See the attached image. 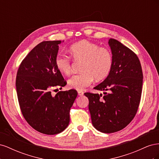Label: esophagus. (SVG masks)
<instances>
[{
    "instance_id": "1",
    "label": "esophagus",
    "mask_w": 159,
    "mask_h": 159,
    "mask_svg": "<svg viewBox=\"0 0 159 159\" xmlns=\"http://www.w3.org/2000/svg\"><path fill=\"white\" fill-rule=\"evenodd\" d=\"M78 95H79L80 96H82V95H84V92H83L82 91H78Z\"/></svg>"
}]
</instances>
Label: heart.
Returning <instances> with one entry per match:
<instances>
[{"instance_id": "b5f03b06", "label": "heart", "mask_w": 159, "mask_h": 159, "mask_svg": "<svg viewBox=\"0 0 159 159\" xmlns=\"http://www.w3.org/2000/svg\"><path fill=\"white\" fill-rule=\"evenodd\" d=\"M71 56L75 61H83L81 73L72 75L68 80V85L71 89L82 90L88 87L95 79L100 81L108 76L113 66V54L105 47H99L95 43L82 40L70 48ZM55 64L61 73L69 75L71 71L70 57L58 54L55 57Z\"/></svg>"}]
</instances>
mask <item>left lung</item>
I'll list each match as a JSON object with an SVG mask.
<instances>
[{"mask_svg": "<svg viewBox=\"0 0 159 159\" xmlns=\"http://www.w3.org/2000/svg\"><path fill=\"white\" fill-rule=\"evenodd\" d=\"M109 44L113 54L112 69L107 78L94 89L108 91L102 94L87 92L91 122L105 133L124 129L135 116L140 103L143 71L134 52L117 40Z\"/></svg>", "mask_w": 159, "mask_h": 159, "instance_id": "8db88e82", "label": "left lung"}]
</instances>
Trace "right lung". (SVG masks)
<instances>
[{
  "mask_svg": "<svg viewBox=\"0 0 159 159\" xmlns=\"http://www.w3.org/2000/svg\"><path fill=\"white\" fill-rule=\"evenodd\" d=\"M60 43L44 41L36 46L22 61L16 78L24 117L33 129L46 134H58L68 126L70 111L78 95L75 89L51 93L67 84L55 64Z\"/></svg>",
  "mask_w": 159,
  "mask_h": 159,
  "instance_id": "obj_1",
  "label": "right lung"
}]
</instances>
